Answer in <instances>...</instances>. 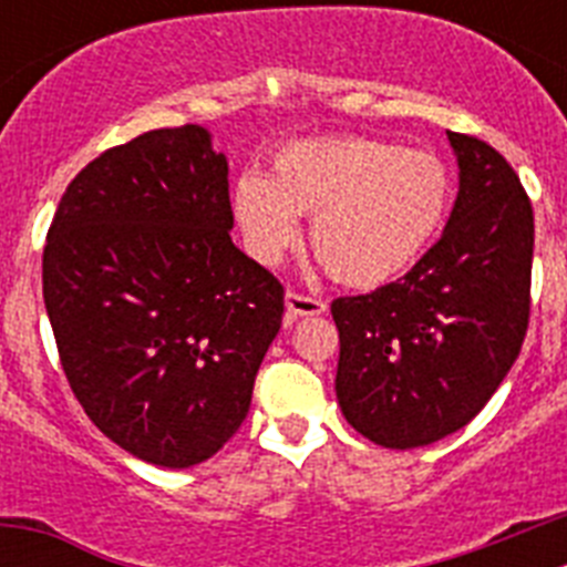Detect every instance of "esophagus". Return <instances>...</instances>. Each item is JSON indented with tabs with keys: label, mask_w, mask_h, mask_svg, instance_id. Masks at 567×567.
<instances>
[{
	"label": "esophagus",
	"mask_w": 567,
	"mask_h": 567,
	"mask_svg": "<svg viewBox=\"0 0 567 567\" xmlns=\"http://www.w3.org/2000/svg\"><path fill=\"white\" fill-rule=\"evenodd\" d=\"M323 312H327V303L320 298H309V295L292 292V289L287 292V315H292V318H309V315Z\"/></svg>",
	"instance_id": "1"
}]
</instances>
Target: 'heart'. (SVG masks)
I'll return each instance as SVG.
<instances>
[{
	"label": "heart",
	"mask_w": 567,
	"mask_h": 567,
	"mask_svg": "<svg viewBox=\"0 0 567 567\" xmlns=\"http://www.w3.org/2000/svg\"><path fill=\"white\" fill-rule=\"evenodd\" d=\"M452 189L434 153L340 135L284 147L269 178L240 175L233 213L260 264H278L300 240L298 218H312L309 240L327 272L346 287L378 289L432 247Z\"/></svg>",
	"instance_id": "1"
}]
</instances>
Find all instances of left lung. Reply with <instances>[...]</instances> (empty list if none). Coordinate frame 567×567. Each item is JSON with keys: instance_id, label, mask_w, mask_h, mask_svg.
<instances>
[{"instance_id": "1", "label": "left lung", "mask_w": 567, "mask_h": 567, "mask_svg": "<svg viewBox=\"0 0 567 567\" xmlns=\"http://www.w3.org/2000/svg\"><path fill=\"white\" fill-rule=\"evenodd\" d=\"M460 193L443 235L409 272L332 300L334 392L354 432L417 449L477 417L523 349L534 209L491 144L449 133Z\"/></svg>"}]
</instances>
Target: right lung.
<instances>
[{"label": "right lung", "instance_id": "right-lung-1", "mask_svg": "<svg viewBox=\"0 0 567 567\" xmlns=\"http://www.w3.org/2000/svg\"><path fill=\"white\" fill-rule=\"evenodd\" d=\"M227 155L198 124L150 130L68 184L42 258L68 383L124 452L164 468L240 429L284 287L229 238Z\"/></svg>", "mask_w": 567, "mask_h": 567}]
</instances>
